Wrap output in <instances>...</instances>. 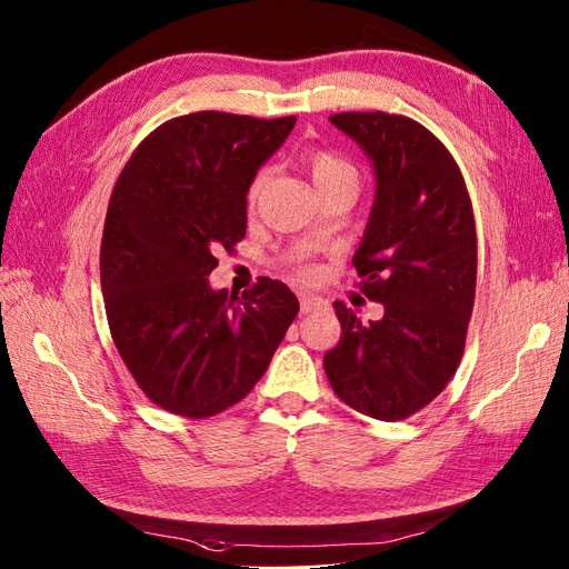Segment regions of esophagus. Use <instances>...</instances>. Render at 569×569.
Instances as JSON below:
<instances>
[{"mask_svg":"<svg viewBox=\"0 0 569 569\" xmlns=\"http://www.w3.org/2000/svg\"><path fill=\"white\" fill-rule=\"evenodd\" d=\"M323 305H327V302H323V300H321V298H317V296L300 293V310H302V315H307V312H315V310H321Z\"/></svg>","mask_w":569,"mask_h":569,"instance_id":"obj_1","label":"esophagus"}]
</instances>
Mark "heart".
Returning <instances> with one entry per match:
<instances>
[{"mask_svg": "<svg viewBox=\"0 0 569 569\" xmlns=\"http://www.w3.org/2000/svg\"><path fill=\"white\" fill-rule=\"evenodd\" d=\"M307 161V171H310L312 183L317 188V192L329 194V192H338V190H350L357 194V188H360V173H357L355 164L350 159H346L343 154L331 152V150H312L310 154L305 157ZM264 173H257L254 181L248 188V202L254 204L259 192L264 188Z\"/></svg>", "mask_w": 569, "mask_h": 569, "instance_id": "1", "label": "heart"}]
</instances>
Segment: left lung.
<instances>
[{"instance_id":"obj_1","label":"left lung","mask_w":569,"mask_h":569,"mask_svg":"<svg viewBox=\"0 0 569 569\" xmlns=\"http://www.w3.org/2000/svg\"><path fill=\"white\" fill-rule=\"evenodd\" d=\"M329 119L375 167V204L352 264L383 317L362 323L333 302L340 340L323 369L352 410L408 419L443 391L462 360L477 290L472 202L456 159L421 123L386 111Z\"/></svg>"}]
</instances>
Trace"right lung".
Returning a JSON list of instances; mask_svg holds the SVG:
<instances>
[{"mask_svg":"<svg viewBox=\"0 0 569 569\" xmlns=\"http://www.w3.org/2000/svg\"><path fill=\"white\" fill-rule=\"evenodd\" d=\"M296 117L223 111L178 117L144 138L113 186L100 250L109 331L161 410L204 419L262 379L300 302L259 276L252 290L209 288L217 252L248 229V188Z\"/></svg>","mask_w":569,"mask_h":569,"instance_id":"right-lung-1","label":"right lung"}]
</instances>
